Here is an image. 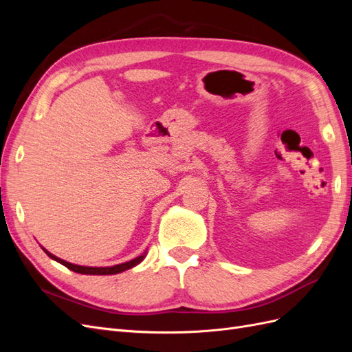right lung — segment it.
<instances>
[{"label":"right lung","mask_w":352,"mask_h":352,"mask_svg":"<svg viewBox=\"0 0 352 352\" xmlns=\"http://www.w3.org/2000/svg\"><path fill=\"white\" fill-rule=\"evenodd\" d=\"M42 250H44L45 254L48 255V257H51L52 260H56V261H58L60 264L66 265V267L70 269L72 272H76V273H80V274H117V273H122V272H124V270H129V269L135 267V265L140 264V263L144 260V257H145V254H142V255H140V257H136V258H133V260H131V261H127V263H123V264L113 265V267H83V265L72 264V263H67V261H65V260H61V258L56 257V255H52V254L48 252L45 248H42Z\"/></svg>","instance_id":"right-lung-1"}]
</instances>
